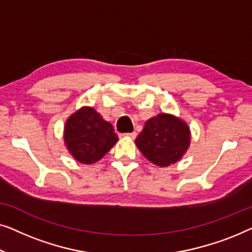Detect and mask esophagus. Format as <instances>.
Wrapping results in <instances>:
<instances>
[{"label":"esophagus","instance_id":"esophagus-1","mask_svg":"<svg viewBox=\"0 0 252 252\" xmlns=\"http://www.w3.org/2000/svg\"><path fill=\"white\" fill-rule=\"evenodd\" d=\"M125 136L127 137V138H130V139H134V138L137 137V133L136 132H130V133H126Z\"/></svg>","mask_w":252,"mask_h":252}]
</instances>
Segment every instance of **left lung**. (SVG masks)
Masks as SVG:
<instances>
[{
  "mask_svg": "<svg viewBox=\"0 0 252 252\" xmlns=\"http://www.w3.org/2000/svg\"><path fill=\"white\" fill-rule=\"evenodd\" d=\"M190 144V130L180 118L160 113L145 122L136 138L141 154L153 164L165 168L178 162Z\"/></svg>",
  "mask_w": 252,
  "mask_h": 252,
  "instance_id": "obj_1",
  "label": "left lung"
}]
</instances>
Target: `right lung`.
<instances>
[{"mask_svg": "<svg viewBox=\"0 0 252 252\" xmlns=\"http://www.w3.org/2000/svg\"><path fill=\"white\" fill-rule=\"evenodd\" d=\"M111 123L90 106H83L67 119L63 141L69 154L82 164H94L118 143Z\"/></svg>", "mask_w": 252, "mask_h": 252, "instance_id": "right-lung-1", "label": "right lung"}]
</instances>
